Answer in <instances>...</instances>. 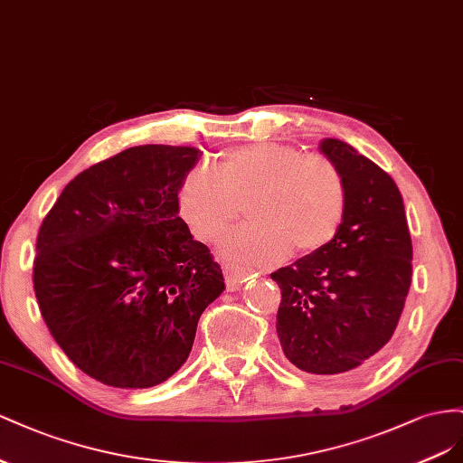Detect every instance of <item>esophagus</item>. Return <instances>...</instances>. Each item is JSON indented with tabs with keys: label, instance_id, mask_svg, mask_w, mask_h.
<instances>
[{
	"label": "esophagus",
	"instance_id": "34e87169",
	"mask_svg": "<svg viewBox=\"0 0 463 463\" xmlns=\"http://www.w3.org/2000/svg\"><path fill=\"white\" fill-rule=\"evenodd\" d=\"M222 271H224V279H227V287L231 290L241 288L248 281V275L252 273L246 268L236 266L232 261H222Z\"/></svg>",
	"mask_w": 463,
	"mask_h": 463
}]
</instances>
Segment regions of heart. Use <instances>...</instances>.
Instances as JSON below:
<instances>
[{"label":"heart","mask_w":463,"mask_h":463,"mask_svg":"<svg viewBox=\"0 0 463 463\" xmlns=\"http://www.w3.org/2000/svg\"><path fill=\"white\" fill-rule=\"evenodd\" d=\"M254 222L224 242L232 258L277 263L318 252L334 241L347 211V188L337 165L320 153L261 141L222 151L215 168L195 166L176 194L178 213L195 239L221 241L241 219Z\"/></svg>","instance_id":"1"}]
</instances>
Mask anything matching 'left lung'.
I'll return each mask as SVG.
<instances>
[{"label": "left lung", "mask_w": 463, "mask_h": 463, "mask_svg": "<svg viewBox=\"0 0 463 463\" xmlns=\"http://www.w3.org/2000/svg\"><path fill=\"white\" fill-rule=\"evenodd\" d=\"M320 151L345 180V219L332 242L271 279L281 288L277 335L287 359L310 374H341L392 339L411 285L413 246L392 176L341 139H322Z\"/></svg>", "instance_id": "obj_1"}]
</instances>
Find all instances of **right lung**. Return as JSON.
<instances>
[{"label": "right lung", "mask_w": 463, "mask_h": 463, "mask_svg": "<svg viewBox=\"0 0 463 463\" xmlns=\"http://www.w3.org/2000/svg\"><path fill=\"white\" fill-rule=\"evenodd\" d=\"M202 151L139 145L77 175L36 239L34 293L70 361L114 388H151L186 363L224 279L178 217Z\"/></svg>", "instance_id": "obj_1"}]
</instances>
